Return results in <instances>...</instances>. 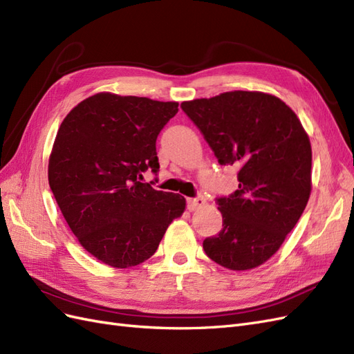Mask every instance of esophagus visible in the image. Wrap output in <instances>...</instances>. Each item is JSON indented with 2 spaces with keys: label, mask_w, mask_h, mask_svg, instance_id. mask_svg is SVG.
<instances>
[{
  "label": "esophagus",
  "mask_w": 354,
  "mask_h": 354,
  "mask_svg": "<svg viewBox=\"0 0 354 354\" xmlns=\"http://www.w3.org/2000/svg\"><path fill=\"white\" fill-rule=\"evenodd\" d=\"M203 205H205V198H203L202 195H198L196 198L187 199V208H189L190 211L199 209V208H202Z\"/></svg>",
  "instance_id": "obj_1"
}]
</instances>
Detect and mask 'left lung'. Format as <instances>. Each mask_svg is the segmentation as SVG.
<instances>
[{"label":"left lung","mask_w":354,"mask_h":354,"mask_svg":"<svg viewBox=\"0 0 354 354\" xmlns=\"http://www.w3.org/2000/svg\"><path fill=\"white\" fill-rule=\"evenodd\" d=\"M220 165H238V190L216 199L223 229L203 241L212 261L248 270L279 250L312 190V146L292 109L274 95L230 91L181 103Z\"/></svg>","instance_id":"8db88e82"}]
</instances>
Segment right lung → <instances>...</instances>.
<instances>
[{
  "label": "right lung",
  "instance_id": "obj_1",
  "mask_svg": "<svg viewBox=\"0 0 354 354\" xmlns=\"http://www.w3.org/2000/svg\"><path fill=\"white\" fill-rule=\"evenodd\" d=\"M178 112L176 102L99 93L63 120L48 162V183L80 243L118 269L155 254L186 199L156 190V138Z\"/></svg>",
  "mask_w": 354,
  "mask_h": 354
}]
</instances>
